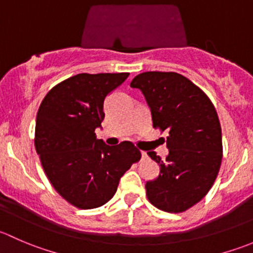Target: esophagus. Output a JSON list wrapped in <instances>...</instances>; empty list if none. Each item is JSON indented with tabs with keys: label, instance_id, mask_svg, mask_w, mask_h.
Wrapping results in <instances>:
<instances>
[{
	"label": "esophagus",
	"instance_id": "1",
	"mask_svg": "<svg viewBox=\"0 0 253 253\" xmlns=\"http://www.w3.org/2000/svg\"><path fill=\"white\" fill-rule=\"evenodd\" d=\"M141 154H142V159H143V160H144V159H148V154H147V153H145V152H142Z\"/></svg>",
	"mask_w": 253,
	"mask_h": 253
}]
</instances>
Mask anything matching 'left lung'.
<instances>
[{
	"mask_svg": "<svg viewBox=\"0 0 253 253\" xmlns=\"http://www.w3.org/2000/svg\"><path fill=\"white\" fill-rule=\"evenodd\" d=\"M152 111L153 127L169 132L165 162L148 155L160 167L155 180L145 183L153 206L181 213L200 202L215 181L221 158V127L211 99L188 78L175 72H143L131 82Z\"/></svg>",
	"mask_w": 253,
	"mask_h": 253,
	"instance_id": "8db88e82",
	"label": "left lung"
}]
</instances>
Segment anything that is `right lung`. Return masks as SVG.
<instances>
[{
	"instance_id": "add662e5",
	"label": "right lung",
	"mask_w": 253,
	"mask_h": 253,
	"mask_svg": "<svg viewBox=\"0 0 253 253\" xmlns=\"http://www.w3.org/2000/svg\"><path fill=\"white\" fill-rule=\"evenodd\" d=\"M129 73H79L61 82L40 104L35 149L52 187L70 205L93 209L114 197L121 176L139 162L132 142L110 147L96 139L104 100Z\"/></svg>"
}]
</instances>
